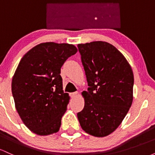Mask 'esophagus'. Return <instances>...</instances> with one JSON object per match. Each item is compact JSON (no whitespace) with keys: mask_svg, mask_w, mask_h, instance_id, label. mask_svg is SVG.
Segmentation results:
<instances>
[{"mask_svg":"<svg viewBox=\"0 0 155 155\" xmlns=\"http://www.w3.org/2000/svg\"><path fill=\"white\" fill-rule=\"evenodd\" d=\"M77 95H78V92H72V93H71V94H70L71 97H73V98H74V97H76V96H77Z\"/></svg>","mask_w":155,"mask_h":155,"instance_id":"esophagus-1","label":"esophagus"}]
</instances>
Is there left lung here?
<instances>
[{"mask_svg": "<svg viewBox=\"0 0 155 155\" xmlns=\"http://www.w3.org/2000/svg\"><path fill=\"white\" fill-rule=\"evenodd\" d=\"M87 91L77 114L81 128L95 137L111 134L124 120L133 102V73L124 55L105 41L78 44Z\"/></svg>", "mask_w": 155, "mask_h": 155, "instance_id": "8db88e82", "label": "left lung"}]
</instances>
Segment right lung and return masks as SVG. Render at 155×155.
I'll return each instance as SVG.
<instances>
[{
	"label": "right lung",
	"mask_w": 155,
	"mask_h": 155,
	"mask_svg": "<svg viewBox=\"0 0 155 155\" xmlns=\"http://www.w3.org/2000/svg\"><path fill=\"white\" fill-rule=\"evenodd\" d=\"M77 49L68 44L42 43L23 56L13 76L15 107L30 130L39 136L57 133L70 97L64 93L60 69Z\"/></svg>",
	"instance_id": "right-lung-1"
}]
</instances>
